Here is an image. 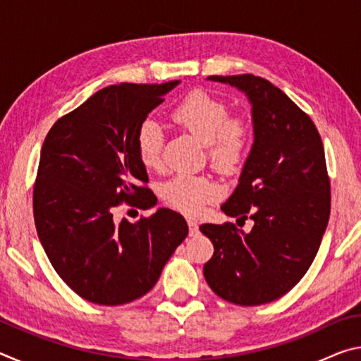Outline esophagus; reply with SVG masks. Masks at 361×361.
I'll use <instances>...</instances> for the list:
<instances>
[{"label":"esophagus","mask_w":361,"mask_h":361,"mask_svg":"<svg viewBox=\"0 0 361 361\" xmlns=\"http://www.w3.org/2000/svg\"><path fill=\"white\" fill-rule=\"evenodd\" d=\"M188 226H189V235H197L199 234V224L194 219H188Z\"/></svg>","instance_id":"1"}]
</instances>
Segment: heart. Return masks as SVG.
Returning a JSON list of instances; mask_svg holds the SVG:
<instances>
[{
	"label": "heart",
	"instance_id": "b5f03b06",
	"mask_svg": "<svg viewBox=\"0 0 361 361\" xmlns=\"http://www.w3.org/2000/svg\"><path fill=\"white\" fill-rule=\"evenodd\" d=\"M172 119L207 145L212 166L221 173H232L243 161L250 143V127L240 118H229L226 103L205 90H192L173 108ZM164 132L156 121H145L137 132V151L145 167L161 166ZM169 205L188 215H197L205 204L221 195L216 181L202 175L181 173L162 186Z\"/></svg>",
	"mask_w": 361,
	"mask_h": 361
}]
</instances>
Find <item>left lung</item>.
I'll return each mask as SVG.
<instances>
[{
  "label": "left lung",
  "mask_w": 361,
  "mask_h": 361,
  "mask_svg": "<svg viewBox=\"0 0 361 361\" xmlns=\"http://www.w3.org/2000/svg\"><path fill=\"white\" fill-rule=\"evenodd\" d=\"M207 79L232 85L252 105V149L221 210L255 224L250 232L232 223L200 226L215 247L204 276L232 304L276 301L307 272L328 224L331 194L322 138L312 119L266 79Z\"/></svg>",
  "instance_id": "8db88e82"
}]
</instances>
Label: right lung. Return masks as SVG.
Masks as SVG:
<instances>
[{
	"label": "right lung",
	"mask_w": 361,
	"mask_h": 361,
	"mask_svg": "<svg viewBox=\"0 0 361 361\" xmlns=\"http://www.w3.org/2000/svg\"><path fill=\"white\" fill-rule=\"evenodd\" d=\"M180 81L116 84L60 118L41 148L33 191L41 245L60 279L90 302L121 305L146 295L186 239L180 213L114 221L121 202L157 199L137 151L138 127Z\"/></svg>",
	"instance_id": "1"
}]
</instances>
